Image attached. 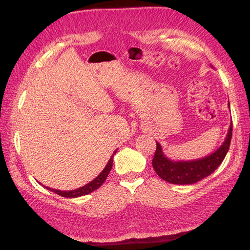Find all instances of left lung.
Wrapping results in <instances>:
<instances>
[{"instance_id": "8db88e82", "label": "left lung", "mask_w": 250, "mask_h": 250, "mask_svg": "<svg viewBox=\"0 0 250 250\" xmlns=\"http://www.w3.org/2000/svg\"><path fill=\"white\" fill-rule=\"evenodd\" d=\"M232 134V124L226 135L225 141L218 149L205 158L192 161H173L167 158L162 151V146L156 142V150L152 166L161 179L172 184H194L204 177L211 174L221 166L223 160L229 149Z\"/></svg>"}]
</instances>
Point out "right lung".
Returning <instances> with one entry per match:
<instances>
[{"label": "right lung", "mask_w": 250, "mask_h": 250, "mask_svg": "<svg viewBox=\"0 0 250 250\" xmlns=\"http://www.w3.org/2000/svg\"><path fill=\"white\" fill-rule=\"evenodd\" d=\"M115 151L113 152V155L116 154ZM113 155L110 158L109 162L107 163V166L103 170V172L100 173V174L96 177L95 180H92L89 183L82 186V188H76L73 189V191H59V189H55V188H47V186H45V188L49 189V191H52L54 193L58 194V195H61L62 197H69V198H74V197H79V196H83V195H87V194H89L91 192L96 191L97 188H99L101 185H103L104 182L107 179V176L109 174V172L111 171V167H112V162H113Z\"/></svg>", "instance_id": "1"}]
</instances>
